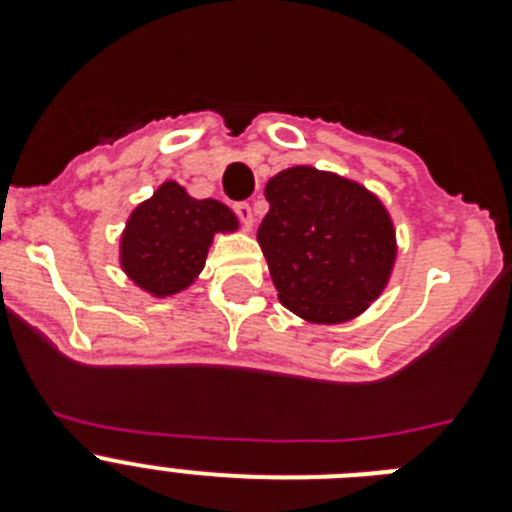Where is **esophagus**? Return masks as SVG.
I'll return each instance as SVG.
<instances>
[{
  "mask_svg": "<svg viewBox=\"0 0 512 512\" xmlns=\"http://www.w3.org/2000/svg\"><path fill=\"white\" fill-rule=\"evenodd\" d=\"M233 210H235V215L241 217V223L246 225V228H253V207L248 205V202H238Z\"/></svg>",
  "mask_w": 512,
  "mask_h": 512,
  "instance_id": "1",
  "label": "esophagus"
}]
</instances>
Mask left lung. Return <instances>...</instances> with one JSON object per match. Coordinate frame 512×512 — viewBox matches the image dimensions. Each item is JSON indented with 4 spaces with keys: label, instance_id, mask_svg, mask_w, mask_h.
<instances>
[{
    "label": "left lung",
    "instance_id": "obj_1",
    "mask_svg": "<svg viewBox=\"0 0 512 512\" xmlns=\"http://www.w3.org/2000/svg\"><path fill=\"white\" fill-rule=\"evenodd\" d=\"M269 212L256 241L279 302L302 320L359 318L390 284L397 233L372 189L315 166H292L266 182Z\"/></svg>",
    "mask_w": 512,
    "mask_h": 512
}]
</instances>
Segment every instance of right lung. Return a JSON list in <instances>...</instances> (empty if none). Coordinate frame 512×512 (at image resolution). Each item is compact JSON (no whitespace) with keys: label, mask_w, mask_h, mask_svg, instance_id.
<instances>
[{"label":"right lung","mask_w":512,"mask_h":512,"mask_svg":"<svg viewBox=\"0 0 512 512\" xmlns=\"http://www.w3.org/2000/svg\"><path fill=\"white\" fill-rule=\"evenodd\" d=\"M241 228L217 200H197L169 179L128 215L120 235V269L146 295L164 300L192 287L215 235Z\"/></svg>","instance_id":"1"}]
</instances>
